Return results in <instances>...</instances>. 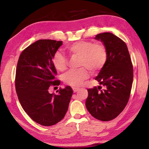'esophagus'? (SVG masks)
Masks as SVG:
<instances>
[{
    "instance_id": "1",
    "label": "esophagus",
    "mask_w": 149,
    "mask_h": 149,
    "mask_svg": "<svg viewBox=\"0 0 149 149\" xmlns=\"http://www.w3.org/2000/svg\"><path fill=\"white\" fill-rule=\"evenodd\" d=\"M72 89H73V91L75 93L79 90V88H78V87H73Z\"/></svg>"
}]
</instances>
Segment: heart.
<instances>
[{
    "instance_id": "heart-1",
    "label": "heart",
    "mask_w": 149,
    "mask_h": 149,
    "mask_svg": "<svg viewBox=\"0 0 149 149\" xmlns=\"http://www.w3.org/2000/svg\"><path fill=\"white\" fill-rule=\"evenodd\" d=\"M66 50L72 57H79L78 66L81 67L63 74V81L70 86H80L89 77L88 70L95 73L100 70L107 63V50L102 42L78 40L67 46ZM52 63L56 70L62 72L68 68V60L62 53L56 52L52 57Z\"/></svg>"
}]
</instances>
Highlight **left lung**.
I'll use <instances>...</instances> for the list:
<instances>
[{
    "label": "left lung",
    "instance_id": "1",
    "mask_svg": "<svg viewBox=\"0 0 149 149\" xmlns=\"http://www.w3.org/2000/svg\"><path fill=\"white\" fill-rule=\"evenodd\" d=\"M103 42L108 58L95 78L104 87L88 89L85 102L87 111L95 119L109 121L117 117L129 101L133 83V65L125 42L111 32L97 34Z\"/></svg>",
    "mask_w": 149,
    "mask_h": 149
}]
</instances>
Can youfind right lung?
Masks as SVG:
<instances>
[{"mask_svg":"<svg viewBox=\"0 0 149 149\" xmlns=\"http://www.w3.org/2000/svg\"><path fill=\"white\" fill-rule=\"evenodd\" d=\"M62 41L41 39L34 42L20 54L16 68L15 85L18 99L24 111L40 125L51 126L64 117L73 91L70 86L50 93L60 81L52 63L54 53Z\"/></svg>","mask_w":149,"mask_h":149,"instance_id":"right-lung-1","label":"right lung"}]
</instances>
